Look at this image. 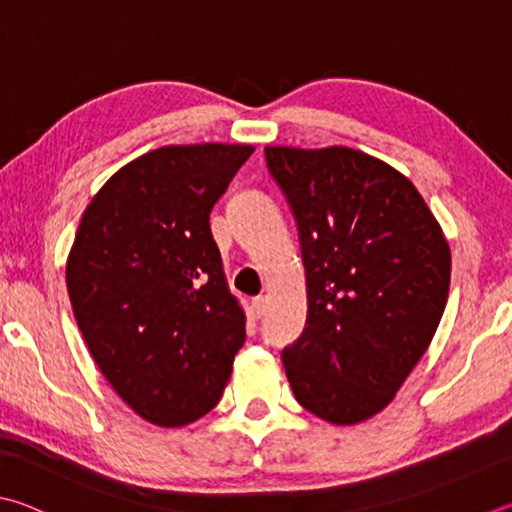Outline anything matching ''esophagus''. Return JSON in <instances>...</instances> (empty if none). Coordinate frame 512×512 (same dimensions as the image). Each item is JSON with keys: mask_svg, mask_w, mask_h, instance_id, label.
Here are the masks:
<instances>
[{"mask_svg": "<svg viewBox=\"0 0 512 512\" xmlns=\"http://www.w3.org/2000/svg\"><path fill=\"white\" fill-rule=\"evenodd\" d=\"M264 313H266V297L257 295L253 300V315H255V318H262Z\"/></svg>", "mask_w": 512, "mask_h": 512, "instance_id": "1", "label": "esophagus"}]
</instances>
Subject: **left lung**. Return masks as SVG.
<instances>
[{"label":"left lung","instance_id":"obj_1","mask_svg":"<svg viewBox=\"0 0 512 512\" xmlns=\"http://www.w3.org/2000/svg\"><path fill=\"white\" fill-rule=\"evenodd\" d=\"M293 210L306 327L282 362L304 410L336 425L392 403L439 327L450 246L412 181L351 147H266Z\"/></svg>","mask_w":512,"mask_h":512}]
</instances>
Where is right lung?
Instances as JSON below:
<instances>
[{
    "mask_svg": "<svg viewBox=\"0 0 512 512\" xmlns=\"http://www.w3.org/2000/svg\"><path fill=\"white\" fill-rule=\"evenodd\" d=\"M253 145H167L111 176L67 259L73 315L116 394L161 427L219 403L246 340L210 212Z\"/></svg>",
    "mask_w": 512,
    "mask_h": 512,
    "instance_id": "obj_1",
    "label": "right lung"
}]
</instances>
